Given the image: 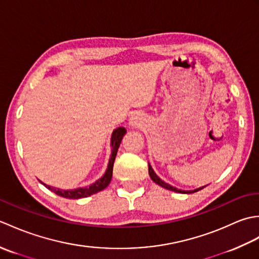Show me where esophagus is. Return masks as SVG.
<instances>
[{
    "instance_id": "34e87169",
    "label": "esophagus",
    "mask_w": 259,
    "mask_h": 259,
    "mask_svg": "<svg viewBox=\"0 0 259 259\" xmlns=\"http://www.w3.org/2000/svg\"><path fill=\"white\" fill-rule=\"evenodd\" d=\"M140 123H141V121H140L138 115H133V117L130 118L129 124H130L131 126H139Z\"/></svg>"
}]
</instances>
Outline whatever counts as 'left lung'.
Masks as SVG:
<instances>
[{
  "label": "left lung",
  "instance_id": "1",
  "mask_svg": "<svg viewBox=\"0 0 259 259\" xmlns=\"http://www.w3.org/2000/svg\"><path fill=\"white\" fill-rule=\"evenodd\" d=\"M148 169H149L150 178H151L153 181H155L156 184H158L159 186H161V187H163V188H166V189H168V190H172V191H176V192H180V194H191V192H196V191H198V190H201V189L203 188V187H201V188L195 189L194 191H184V190L177 189V188H175V187H172V186H170V185L166 184V183H164V181H162L160 178H159L158 176L155 174V171H153V170H152V168H151V166H150V163H148Z\"/></svg>",
  "mask_w": 259,
  "mask_h": 259
}]
</instances>
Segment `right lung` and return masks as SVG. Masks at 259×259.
Listing matches in <instances>:
<instances>
[{
	"instance_id": "1",
	"label": "right lung",
	"mask_w": 259,
	"mask_h": 259,
	"mask_svg": "<svg viewBox=\"0 0 259 259\" xmlns=\"http://www.w3.org/2000/svg\"><path fill=\"white\" fill-rule=\"evenodd\" d=\"M125 134V129L123 126H120V128L115 129L112 134V138H111V146H112V153L111 157H110L109 164H108V169L106 174L103 175V177H101L99 180H97L95 184H92L89 187H85V188H78V189H73V190H63V189H59V188H54V187H51L49 185H45L49 190L53 191L54 194H57L58 196H61L63 198H68V199H79V198H84L88 196H91L93 194H97V192L103 190L108 185L110 184L112 178V169H113V162L115 156H117L118 152V148L120 146V142L122 140V137Z\"/></svg>"
}]
</instances>
